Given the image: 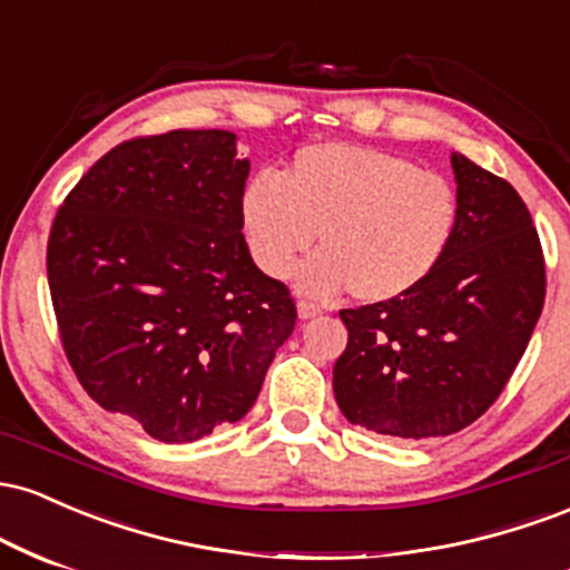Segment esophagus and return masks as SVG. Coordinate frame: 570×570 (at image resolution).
<instances>
[{"mask_svg":"<svg viewBox=\"0 0 570 570\" xmlns=\"http://www.w3.org/2000/svg\"><path fill=\"white\" fill-rule=\"evenodd\" d=\"M297 313H299V318H303V322H307V318L322 316V307H318L316 303H307V299H299Z\"/></svg>","mask_w":570,"mask_h":570,"instance_id":"obj_1","label":"esophagus"}]
</instances>
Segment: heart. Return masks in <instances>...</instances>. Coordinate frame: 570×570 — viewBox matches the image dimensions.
<instances>
[{"label":"heart","instance_id":"heart-1","mask_svg":"<svg viewBox=\"0 0 570 570\" xmlns=\"http://www.w3.org/2000/svg\"><path fill=\"white\" fill-rule=\"evenodd\" d=\"M240 222L265 276H289L318 238L324 252L299 273L305 292L351 289L358 303H391L440 267L458 227V198L442 174L410 158L330 141L299 149L281 179L254 176Z\"/></svg>","mask_w":570,"mask_h":570}]
</instances>
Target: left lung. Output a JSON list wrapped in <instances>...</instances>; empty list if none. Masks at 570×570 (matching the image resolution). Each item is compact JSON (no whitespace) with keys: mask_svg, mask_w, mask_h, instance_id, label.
Listing matches in <instances>:
<instances>
[{"mask_svg":"<svg viewBox=\"0 0 570 570\" xmlns=\"http://www.w3.org/2000/svg\"><path fill=\"white\" fill-rule=\"evenodd\" d=\"M458 227L415 292L340 311L348 345L332 372L356 426L426 440L472 426L501 396L547 294L531 212L501 176L453 153Z\"/></svg>","mask_w":570,"mask_h":570,"instance_id":"left-lung-1","label":"left lung"}]
</instances>
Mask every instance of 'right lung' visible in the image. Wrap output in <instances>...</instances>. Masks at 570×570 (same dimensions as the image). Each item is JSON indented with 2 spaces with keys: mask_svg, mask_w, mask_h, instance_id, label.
I'll return each instance as SVG.
<instances>
[{
  "mask_svg": "<svg viewBox=\"0 0 570 570\" xmlns=\"http://www.w3.org/2000/svg\"><path fill=\"white\" fill-rule=\"evenodd\" d=\"M246 176L230 130L136 136L90 166L50 227V299L77 381L160 442L240 421L297 322L289 286L240 233Z\"/></svg>",
  "mask_w": 570,
  "mask_h": 570,
  "instance_id": "1",
  "label": "right lung"
}]
</instances>
